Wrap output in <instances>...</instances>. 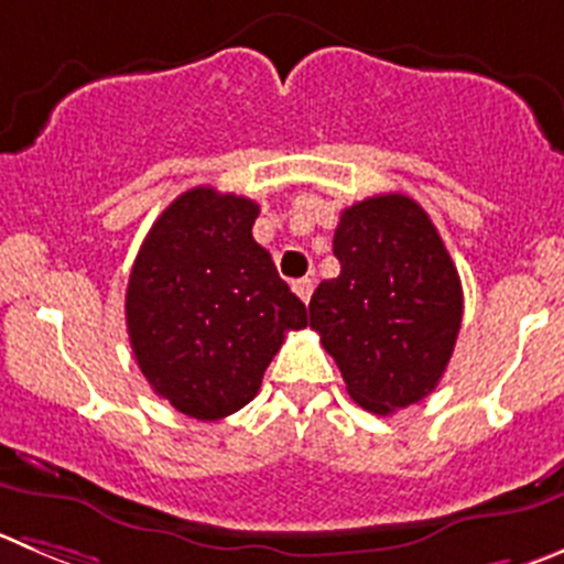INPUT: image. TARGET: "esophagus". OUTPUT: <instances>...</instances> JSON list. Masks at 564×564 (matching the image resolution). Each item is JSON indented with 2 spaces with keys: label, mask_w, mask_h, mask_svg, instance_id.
I'll return each instance as SVG.
<instances>
[{
  "label": "esophagus",
  "mask_w": 564,
  "mask_h": 564,
  "mask_svg": "<svg viewBox=\"0 0 564 564\" xmlns=\"http://www.w3.org/2000/svg\"><path fill=\"white\" fill-rule=\"evenodd\" d=\"M313 279H296V282H293V291H296V296L302 299L304 304L310 302V296H313Z\"/></svg>",
  "instance_id": "obj_1"
}]
</instances>
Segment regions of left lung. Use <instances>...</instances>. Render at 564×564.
<instances>
[{
  "label": "left lung",
  "instance_id": "left-lung-1",
  "mask_svg": "<svg viewBox=\"0 0 564 564\" xmlns=\"http://www.w3.org/2000/svg\"><path fill=\"white\" fill-rule=\"evenodd\" d=\"M340 273L310 299V326L335 357L348 395L373 415L437 388L463 324V285L415 198L382 193L340 213Z\"/></svg>",
  "mask_w": 564,
  "mask_h": 564
}]
</instances>
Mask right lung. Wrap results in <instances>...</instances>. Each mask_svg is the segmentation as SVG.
<instances>
[{
    "label": "right lung",
    "mask_w": 564,
    "mask_h": 564,
    "mask_svg": "<svg viewBox=\"0 0 564 564\" xmlns=\"http://www.w3.org/2000/svg\"><path fill=\"white\" fill-rule=\"evenodd\" d=\"M260 205L191 187L152 224L127 285L138 368L182 415L218 421L249 404L307 307L251 238Z\"/></svg>",
    "instance_id": "1"
}]
</instances>
